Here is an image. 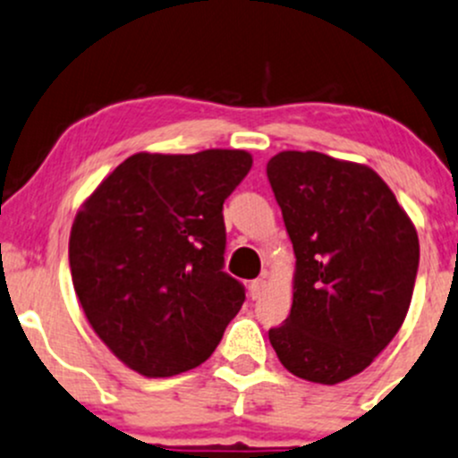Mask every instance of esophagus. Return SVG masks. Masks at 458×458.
<instances>
[{
  "label": "esophagus",
  "instance_id": "1",
  "mask_svg": "<svg viewBox=\"0 0 458 458\" xmlns=\"http://www.w3.org/2000/svg\"><path fill=\"white\" fill-rule=\"evenodd\" d=\"M263 290H266V281H263V278H257V281L250 283V296H252V301L261 298Z\"/></svg>",
  "mask_w": 458,
  "mask_h": 458
}]
</instances>
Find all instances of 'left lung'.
Segmentation results:
<instances>
[{
  "label": "left lung",
  "instance_id": "obj_1",
  "mask_svg": "<svg viewBox=\"0 0 458 458\" xmlns=\"http://www.w3.org/2000/svg\"><path fill=\"white\" fill-rule=\"evenodd\" d=\"M267 180L296 257L292 311L269 343L296 377L334 386L362 373L402 327L420 237L367 165L281 151Z\"/></svg>",
  "mask_w": 458,
  "mask_h": 458
}]
</instances>
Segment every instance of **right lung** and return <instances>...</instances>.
<instances>
[{"instance_id": "1", "label": "right lung", "mask_w": 458, "mask_h": 458, "mask_svg": "<svg viewBox=\"0 0 458 458\" xmlns=\"http://www.w3.org/2000/svg\"><path fill=\"white\" fill-rule=\"evenodd\" d=\"M250 168L243 148L133 153L81 204L72 283L124 367L171 377L213 355L245 301L242 283L221 272V210Z\"/></svg>"}]
</instances>
